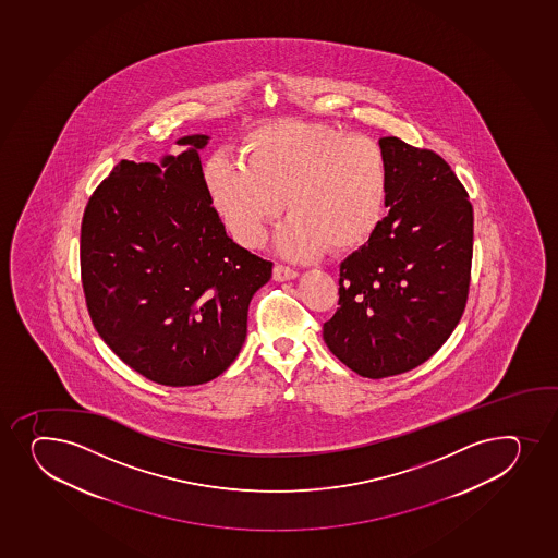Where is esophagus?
Segmentation results:
<instances>
[{
	"label": "esophagus",
	"mask_w": 558,
	"mask_h": 558,
	"mask_svg": "<svg viewBox=\"0 0 558 558\" xmlns=\"http://www.w3.org/2000/svg\"><path fill=\"white\" fill-rule=\"evenodd\" d=\"M272 276H275L276 282H286V280H293V278H296L299 272L291 269V267H286V265L276 264L275 269H272Z\"/></svg>",
	"instance_id": "34e87169"
}]
</instances>
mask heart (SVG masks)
<instances>
[{"label": "heart", "instance_id": "obj_1", "mask_svg": "<svg viewBox=\"0 0 558 558\" xmlns=\"http://www.w3.org/2000/svg\"><path fill=\"white\" fill-rule=\"evenodd\" d=\"M241 163L204 166L211 208L241 245L264 243L270 225L291 211L280 234L283 256L306 259L331 246L355 251L387 214L389 162L378 142L328 123L280 120L259 126L241 147Z\"/></svg>", "mask_w": 558, "mask_h": 558}]
</instances>
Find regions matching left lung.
Wrapping results in <instances>:
<instances>
[{
	"instance_id": "8db88e82",
	"label": "left lung",
	"mask_w": 558,
	"mask_h": 558,
	"mask_svg": "<svg viewBox=\"0 0 558 558\" xmlns=\"http://www.w3.org/2000/svg\"><path fill=\"white\" fill-rule=\"evenodd\" d=\"M389 216L341 264L339 307L324 323L331 354L363 378L413 371L456 330L466 307L474 210L448 162L396 136Z\"/></svg>"
}]
</instances>
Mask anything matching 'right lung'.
Masks as SVG:
<instances>
[{
  "instance_id": "right-lung-1",
  "label": "right lung",
  "mask_w": 558,
  "mask_h": 558,
  "mask_svg": "<svg viewBox=\"0 0 558 558\" xmlns=\"http://www.w3.org/2000/svg\"><path fill=\"white\" fill-rule=\"evenodd\" d=\"M162 163L121 160L86 204L81 280L97 333L125 365L169 387L227 371L272 264L230 240L204 186L206 134Z\"/></svg>"
}]
</instances>
